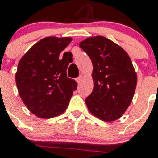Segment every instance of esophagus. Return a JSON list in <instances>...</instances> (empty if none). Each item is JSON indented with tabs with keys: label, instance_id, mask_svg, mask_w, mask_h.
Here are the masks:
<instances>
[{
	"label": "esophagus",
	"instance_id": "esophagus-1",
	"mask_svg": "<svg viewBox=\"0 0 158 158\" xmlns=\"http://www.w3.org/2000/svg\"><path fill=\"white\" fill-rule=\"evenodd\" d=\"M83 79H84V76H83V75H80V76L79 77V78H77V79H76V81H77V83H78V84H80V83H81L82 82V80H83Z\"/></svg>",
	"mask_w": 158,
	"mask_h": 158
}]
</instances>
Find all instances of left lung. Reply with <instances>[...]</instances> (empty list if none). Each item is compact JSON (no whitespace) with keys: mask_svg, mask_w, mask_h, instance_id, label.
<instances>
[{"mask_svg":"<svg viewBox=\"0 0 158 158\" xmlns=\"http://www.w3.org/2000/svg\"><path fill=\"white\" fill-rule=\"evenodd\" d=\"M79 47L94 67V90L85 100L88 109L103 121L118 120L130 106L137 85L130 57L120 46L102 36L86 38Z\"/></svg>","mask_w":158,"mask_h":158,"instance_id":"obj_1","label":"left lung"}]
</instances>
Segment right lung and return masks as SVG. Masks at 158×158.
I'll use <instances>...</instances> for the list:
<instances>
[{
    "instance_id": "right-lung-1",
    "label": "right lung",
    "mask_w": 158,
    "mask_h": 158,
    "mask_svg": "<svg viewBox=\"0 0 158 158\" xmlns=\"http://www.w3.org/2000/svg\"><path fill=\"white\" fill-rule=\"evenodd\" d=\"M71 41L69 37L43 38L19 62L15 74L19 94L27 108L38 117L50 119L61 115L77 89L75 80L66 76L68 60L64 54L60 58Z\"/></svg>"
}]
</instances>
